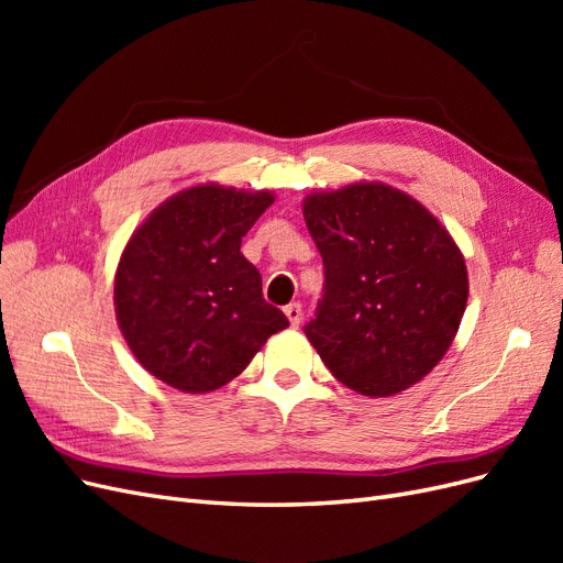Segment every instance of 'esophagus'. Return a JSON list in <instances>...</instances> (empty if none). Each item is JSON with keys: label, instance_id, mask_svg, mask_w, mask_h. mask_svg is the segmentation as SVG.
Wrapping results in <instances>:
<instances>
[{"label": "esophagus", "instance_id": "1", "mask_svg": "<svg viewBox=\"0 0 563 563\" xmlns=\"http://www.w3.org/2000/svg\"><path fill=\"white\" fill-rule=\"evenodd\" d=\"M284 314L288 317V321H291V327H294V329H298V327H300V321H302V308H300L298 302L286 305V308H284Z\"/></svg>", "mask_w": 563, "mask_h": 563}]
</instances>
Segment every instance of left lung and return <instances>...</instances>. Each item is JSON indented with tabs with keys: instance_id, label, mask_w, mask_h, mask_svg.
<instances>
[{
	"instance_id": "left-lung-1",
	"label": "left lung",
	"mask_w": 563,
	"mask_h": 563,
	"mask_svg": "<svg viewBox=\"0 0 563 563\" xmlns=\"http://www.w3.org/2000/svg\"><path fill=\"white\" fill-rule=\"evenodd\" d=\"M302 216L327 277L305 327L321 362L366 397L422 380L449 352L470 294L449 230L385 183L310 192Z\"/></svg>"
}]
</instances>
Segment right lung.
I'll return each mask as SVG.
<instances>
[{
  "label": "right lung",
  "mask_w": 563,
  "mask_h": 563,
  "mask_svg": "<svg viewBox=\"0 0 563 563\" xmlns=\"http://www.w3.org/2000/svg\"><path fill=\"white\" fill-rule=\"evenodd\" d=\"M272 201L269 190L201 183L162 201L126 242L114 275L119 331L168 387H223L288 327L242 253V236Z\"/></svg>",
  "instance_id": "1"
}]
</instances>
